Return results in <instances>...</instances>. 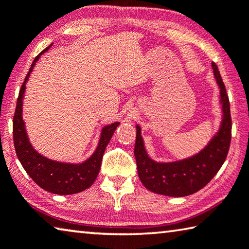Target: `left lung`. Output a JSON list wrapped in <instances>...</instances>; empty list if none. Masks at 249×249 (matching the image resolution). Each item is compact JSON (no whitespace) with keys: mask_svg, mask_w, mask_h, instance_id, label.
I'll return each instance as SVG.
<instances>
[{"mask_svg":"<svg viewBox=\"0 0 249 249\" xmlns=\"http://www.w3.org/2000/svg\"><path fill=\"white\" fill-rule=\"evenodd\" d=\"M217 84L220 89L223 121L218 133L206 147L195 156L173 163H156L145 151L141 127L136 126L134 155L139 177L144 186L156 194L183 197L198 192L210 183L226 160L231 140V117L226 88L216 63H212Z\"/></svg>","mask_w":249,"mask_h":249,"instance_id":"obj_1","label":"left lung"}]
</instances>
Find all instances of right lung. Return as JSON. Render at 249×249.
Masks as SVG:
<instances>
[{
  "instance_id": "1",
  "label": "right lung",
  "mask_w": 249,
  "mask_h": 249,
  "mask_svg": "<svg viewBox=\"0 0 249 249\" xmlns=\"http://www.w3.org/2000/svg\"><path fill=\"white\" fill-rule=\"evenodd\" d=\"M51 45L42 51L41 54L46 52ZM41 54L35 57L18 93L17 108H15L13 117V141L15 152H17L18 159L21 161L23 168L39 187L57 195L76 194V193L85 191L86 188L92 186L94 180L96 179L106 146L109 143L120 123L116 122V123L105 126L102 129L100 143H98L96 151L89 160H86L82 164H66L54 161L42 156L41 154L35 151L26 135L24 122L22 118V100L24 96L27 78L33 71L35 63Z\"/></svg>"
}]
</instances>
